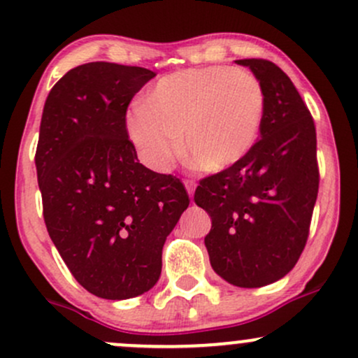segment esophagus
Returning <instances> with one entry per match:
<instances>
[{
    "label": "esophagus",
    "instance_id": "esophagus-1",
    "mask_svg": "<svg viewBox=\"0 0 358 358\" xmlns=\"http://www.w3.org/2000/svg\"><path fill=\"white\" fill-rule=\"evenodd\" d=\"M185 187H187V190H188V195H190V199L193 196V192H195V187H196V183L193 182V180H185Z\"/></svg>",
    "mask_w": 358,
    "mask_h": 358
}]
</instances>
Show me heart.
Here are the masks:
<instances>
[{"label":"heart","instance_id":"b5f03b06","mask_svg":"<svg viewBox=\"0 0 358 358\" xmlns=\"http://www.w3.org/2000/svg\"><path fill=\"white\" fill-rule=\"evenodd\" d=\"M266 96L254 73L229 65L185 69L162 77L145 104L131 108L127 134L143 159L166 170L180 155L205 173L239 165L256 145Z\"/></svg>","mask_w":358,"mask_h":358}]
</instances>
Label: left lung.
Listing matches in <instances>:
<instances>
[{
    "label": "left lung",
    "mask_w": 358,
    "mask_h": 358,
    "mask_svg": "<svg viewBox=\"0 0 358 358\" xmlns=\"http://www.w3.org/2000/svg\"><path fill=\"white\" fill-rule=\"evenodd\" d=\"M266 96L261 139L239 165L200 180L195 203L208 212L213 271L239 287L285 278L301 256L318 195L316 129L289 77L264 59L237 60Z\"/></svg>",
    "instance_id": "8db88e82"
}]
</instances>
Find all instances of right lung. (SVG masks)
<instances>
[{"label":"right lung","mask_w":358,"mask_h":358,"mask_svg":"<svg viewBox=\"0 0 358 358\" xmlns=\"http://www.w3.org/2000/svg\"><path fill=\"white\" fill-rule=\"evenodd\" d=\"M155 76L90 62L45 101L35 153L45 225L77 282L104 299L156 285L163 244L190 203L176 176L138 162L127 136V106Z\"/></svg>","instance_id":"obj_1"}]
</instances>
